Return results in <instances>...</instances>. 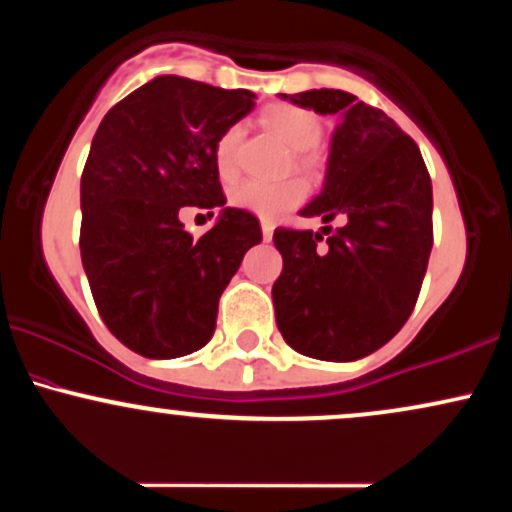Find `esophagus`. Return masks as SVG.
<instances>
[{
	"label": "esophagus",
	"mask_w": 512,
	"mask_h": 512,
	"mask_svg": "<svg viewBox=\"0 0 512 512\" xmlns=\"http://www.w3.org/2000/svg\"><path fill=\"white\" fill-rule=\"evenodd\" d=\"M272 236H274V223L269 219H262V238L272 240Z\"/></svg>",
	"instance_id": "1"
}]
</instances>
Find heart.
<instances>
[{"label":"heart","instance_id":"obj_1","mask_svg":"<svg viewBox=\"0 0 512 512\" xmlns=\"http://www.w3.org/2000/svg\"><path fill=\"white\" fill-rule=\"evenodd\" d=\"M264 125H267L281 142H286L293 151L301 154V166H308L310 156L303 151L315 149L322 139V122L310 113V110L298 108V105L279 103L264 110L262 115ZM240 142V129L231 127L221 134L216 142L214 158L216 168L223 178H231L236 173V151ZM305 197L303 182H260V180H245L233 187L231 202L236 207L252 211V214L262 216V219H279L281 214L296 207Z\"/></svg>","mask_w":512,"mask_h":512}]
</instances>
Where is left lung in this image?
Wrapping results in <instances>:
<instances>
[{
  "instance_id": "left-lung-1",
  "label": "left lung",
  "mask_w": 512,
  "mask_h": 512,
  "mask_svg": "<svg viewBox=\"0 0 512 512\" xmlns=\"http://www.w3.org/2000/svg\"><path fill=\"white\" fill-rule=\"evenodd\" d=\"M317 115H337L325 182L301 216L342 228H276L284 269L272 286L276 327L298 354L356 361L402 330L433 248V190L419 146L383 110L337 88L279 93Z\"/></svg>"
}]
</instances>
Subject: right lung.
Masks as SVG:
<instances>
[{"mask_svg": "<svg viewBox=\"0 0 512 512\" xmlns=\"http://www.w3.org/2000/svg\"><path fill=\"white\" fill-rule=\"evenodd\" d=\"M255 93L166 74L108 110L81 175V262L103 322L146 358L202 349L260 221L226 207L214 149ZM182 206L221 208L199 241ZM214 216V214H211Z\"/></svg>", "mask_w": 512, "mask_h": 512, "instance_id": "add662e5", "label": "right lung"}]
</instances>
